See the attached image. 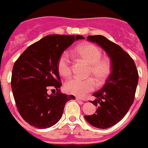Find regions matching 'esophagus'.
<instances>
[{"mask_svg": "<svg viewBox=\"0 0 148 148\" xmlns=\"http://www.w3.org/2000/svg\"><path fill=\"white\" fill-rule=\"evenodd\" d=\"M76 100H80V101H84V99L81 98V97H79V96H76Z\"/></svg>", "mask_w": 148, "mask_h": 148, "instance_id": "1", "label": "esophagus"}]
</instances>
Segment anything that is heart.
<instances>
[{"instance_id":"b5f03b06","label":"heart","mask_w":148,"mask_h":148,"mask_svg":"<svg viewBox=\"0 0 148 148\" xmlns=\"http://www.w3.org/2000/svg\"><path fill=\"white\" fill-rule=\"evenodd\" d=\"M73 54L78 59L88 64L87 76H92L94 79H79L72 78L66 81L64 88L66 91L71 94L79 96H85L96 88L95 80L99 86L106 82L112 72V63L109 59L102 57V51L99 47L91 43H84L76 46L73 50ZM57 69L62 76L67 77L70 76L71 65L67 53H63L60 56Z\"/></svg>"}]
</instances>
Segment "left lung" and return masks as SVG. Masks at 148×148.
<instances>
[{
    "label": "left lung",
    "mask_w": 148,
    "mask_h": 148,
    "mask_svg": "<svg viewBox=\"0 0 148 148\" xmlns=\"http://www.w3.org/2000/svg\"><path fill=\"white\" fill-rule=\"evenodd\" d=\"M88 40L99 45L111 58L112 72L91 101L97 107L96 113L84 116L91 125L106 129L119 123L132 105L139 75L132 58L120 46L101 35L88 36Z\"/></svg>",
    "instance_id": "left-lung-1"
}]
</instances>
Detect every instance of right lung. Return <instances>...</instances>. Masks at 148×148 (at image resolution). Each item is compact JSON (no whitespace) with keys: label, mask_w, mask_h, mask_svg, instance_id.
<instances>
[{"label":"right lung","mask_w":148,"mask_h":148,"mask_svg":"<svg viewBox=\"0 0 148 148\" xmlns=\"http://www.w3.org/2000/svg\"><path fill=\"white\" fill-rule=\"evenodd\" d=\"M80 35H49L32 44L20 56L13 65L11 78L13 97L20 115L31 126L48 128L61 118L66 103L75 99L72 95L60 92L57 63L63 52ZM52 87L55 95L47 94ZM56 92V91H55Z\"/></svg>","instance_id":"obj_1"}]
</instances>
